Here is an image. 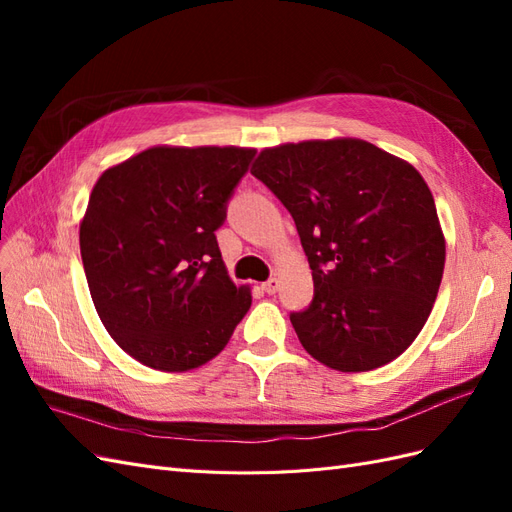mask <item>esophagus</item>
<instances>
[{
	"mask_svg": "<svg viewBox=\"0 0 512 512\" xmlns=\"http://www.w3.org/2000/svg\"><path fill=\"white\" fill-rule=\"evenodd\" d=\"M262 290H265L267 294H275L277 290H280V280H277V277H271V280L262 284Z\"/></svg>",
	"mask_w": 512,
	"mask_h": 512,
	"instance_id": "34e87169",
	"label": "esophagus"
}]
</instances>
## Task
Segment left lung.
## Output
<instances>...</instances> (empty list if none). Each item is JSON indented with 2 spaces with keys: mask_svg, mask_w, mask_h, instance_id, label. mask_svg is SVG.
I'll list each match as a JSON object with an SVG mask.
<instances>
[{
  "mask_svg": "<svg viewBox=\"0 0 512 512\" xmlns=\"http://www.w3.org/2000/svg\"><path fill=\"white\" fill-rule=\"evenodd\" d=\"M252 175L290 211L314 301L290 314L301 346L337 371L391 363L436 303L446 243L418 170L361 138L262 149Z\"/></svg>",
  "mask_w": 512,
  "mask_h": 512,
  "instance_id": "obj_1",
  "label": "left lung"
}]
</instances>
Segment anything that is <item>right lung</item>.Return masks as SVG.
I'll use <instances>...</instances> for the list:
<instances>
[{"label":"right lung","instance_id":"obj_1","mask_svg":"<svg viewBox=\"0 0 512 512\" xmlns=\"http://www.w3.org/2000/svg\"><path fill=\"white\" fill-rule=\"evenodd\" d=\"M256 149L149 147L106 168L79 241L91 299L117 346L160 371L218 356L252 305L215 230Z\"/></svg>","mask_w":512,"mask_h":512}]
</instances>
